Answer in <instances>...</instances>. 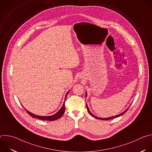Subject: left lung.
<instances>
[{"label":"left lung","instance_id":"8db88e82","mask_svg":"<svg viewBox=\"0 0 152 152\" xmlns=\"http://www.w3.org/2000/svg\"><path fill=\"white\" fill-rule=\"evenodd\" d=\"M86 108H87V110H88V113L93 116V117H94V118H97V119H100V120H111V119H113V118H116V117H120V116H121V115H123L127 111V110H128V108L125 111H124L123 113H121V114H119V115H115V116H114V117H109V118H99V117H96V116H95V115H94L93 114H91V112L90 111V110H89V109H88V106H87V104H86Z\"/></svg>","mask_w":152,"mask_h":152}]
</instances>
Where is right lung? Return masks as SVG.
<instances>
[{"mask_svg":"<svg viewBox=\"0 0 152 152\" xmlns=\"http://www.w3.org/2000/svg\"><path fill=\"white\" fill-rule=\"evenodd\" d=\"M69 91L67 92L66 96V97L68 94ZM66 99H65V100H66ZM65 110H66V107H65V101L61 107V108L60 109V110L57 113H56L55 114L53 115H51V116H38V115H34L33 114H32L31 113L28 111L26 110H25L26 111V112L28 113V114L31 115L32 117H34V118H38V119H39V120H46V121H53V120H56L58 118H59L60 117H62V115L64 114V112H65Z\"/></svg>","mask_w":152,"mask_h":152,"instance_id":"right-lung-1","label":"right lung"}]
</instances>
